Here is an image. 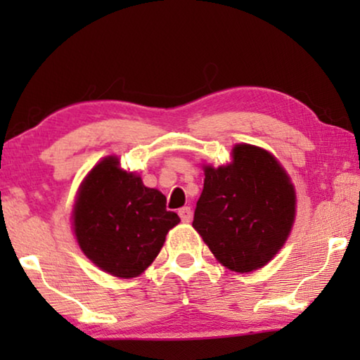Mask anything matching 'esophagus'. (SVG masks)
Instances as JSON below:
<instances>
[{
  "instance_id": "obj_1",
  "label": "esophagus",
  "mask_w": 360,
  "mask_h": 360,
  "mask_svg": "<svg viewBox=\"0 0 360 360\" xmlns=\"http://www.w3.org/2000/svg\"><path fill=\"white\" fill-rule=\"evenodd\" d=\"M179 214H180V218H181V221H184V223H190L191 218H193V213H191L190 206H184V208H180Z\"/></svg>"
}]
</instances>
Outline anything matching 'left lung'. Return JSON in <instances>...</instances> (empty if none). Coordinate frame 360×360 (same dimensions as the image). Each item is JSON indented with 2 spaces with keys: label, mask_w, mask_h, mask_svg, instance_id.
Returning <instances> with one entry per match:
<instances>
[{
  "label": "left lung",
  "mask_w": 360,
  "mask_h": 360,
  "mask_svg": "<svg viewBox=\"0 0 360 360\" xmlns=\"http://www.w3.org/2000/svg\"><path fill=\"white\" fill-rule=\"evenodd\" d=\"M295 219V190L267 150L239 144L233 164L205 167L193 228L214 257L234 272H252L287 240Z\"/></svg>",
  "instance_id": "1"
}]
</instances>
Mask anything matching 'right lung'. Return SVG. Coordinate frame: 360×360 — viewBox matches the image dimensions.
<instances>
[{
  "mask_svg": "<svg viewBox=\"0 0 360 360\" xmlns=\"http://www.w3.org/2000/svg\"><path fill=\"white\" fill-rule=\"evenodd\" d=\"M167 198L141 176L106 157L83 181L73 208V229L88 259L121 278L141 275L160 252L169 231L180 223Z\"/></svg>",
  "mask_w": 360,
  "mask_h": 360,
  "instance_id": "obj_1",
  "label": "right lung"
}]
</instances>
